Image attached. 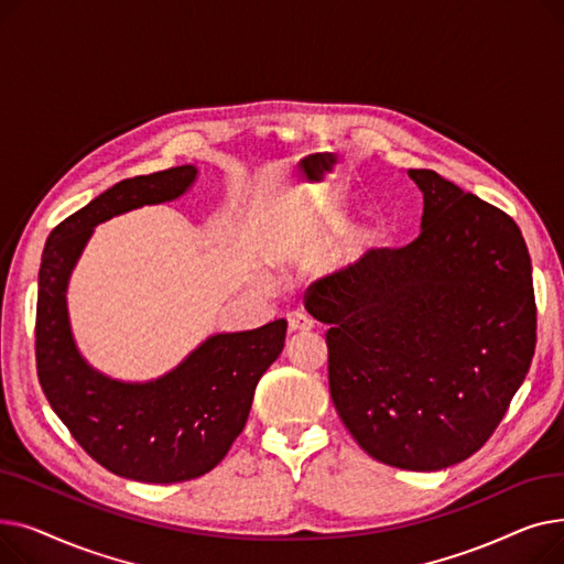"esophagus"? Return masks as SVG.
Segmentation results:
<instances>
[{
  "instance_id": "1",
  "label": "esophagus",
  "mask_w": 564,
  "mask_h": 564,
  "mask_svg": "<svg viewBox=\"0 0 564 564\" xmlns=\"http://www.w3.org/2000/svg\"><path fill=\"white\" fill-rule=\"evenodd\" d=\"M313 329V319L300 311L288 313V332L290 334H300V332H311Z\"/></svg>"
}]
</instances>
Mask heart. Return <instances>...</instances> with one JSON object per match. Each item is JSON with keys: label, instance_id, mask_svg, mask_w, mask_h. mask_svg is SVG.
Returning a JSON list of instances; mask_svg holds the SVG:
<instances>
[{"label": "heart", "instance_id": "heart-1", "mask_svg": "<svg viewBox=\"0 0 564 564\" xmlns=\"http://www.w3.org/2000/svg\"><path fill=\"white\" fill-rule=\"evenodd\" d=\"M334 215H336L334 207L327 203H311L302 207V210L283 215L279 224L272 228L270 237H267L270 260L279 262L297 251L313 232L329 226L334 221ZM364 240H366V232H364Z\"/></svg>", "mask_w": 564, "mask_h": 564}]
</instances>
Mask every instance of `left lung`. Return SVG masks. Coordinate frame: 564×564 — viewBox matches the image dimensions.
<instances>
[{"instance_id":"1","label":"left lung","mask_w":564,"mask_h":564,"mask_svg":"<svg viewBox=\"0 0 564 564\" xmlns=\"http://www.w3.org/2000/svg\"><path fill=\"white\" fill-rule=\"evenodd\" d=\"M421 235L370 249L306 292L327 324L329 391L359 446L404 470L478 453L523 383L538 340L519 226L427 169Z\"/></svg>"}]
</instances>
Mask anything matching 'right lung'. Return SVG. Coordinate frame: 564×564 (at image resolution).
Here are the masks:
<instances>
[{"instance_id": "obj_1", "label": "right lung", "mask_w": 564, "mask_h": 564, "mask_svg": "<svg viewBox=\"0 0 564 564\" xmlns=\"http://www.w3.org/2000/svg\"><path fill=\"white\" fill-rule=\"evenodd\" d=\"M194 164L137 175L94 198L47 237L39 272L36 366L54 413L116 476L171 485L213 470L245 430L260 377L283 351L288 322L213 334L173 370L123 381L84 359L68 315V283L98 224L171 203L196 183Z\"/></svg>"}]
</instances>
